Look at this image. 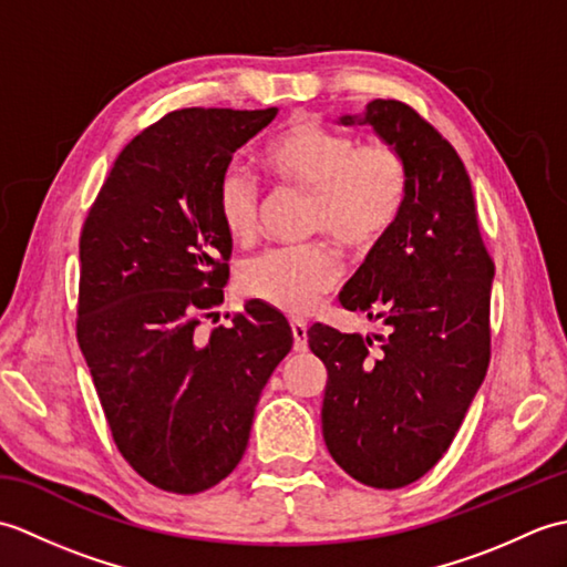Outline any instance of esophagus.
Masks as SVG:
<instances>
[{
	"label": "esophagus",
	"mask_w": 567,
	"mask_h": 567,
	"mask_svg": "<svg viewBox=\"0 0 567 567\" xmlns=\"http://www.w3.org/2000/svg\"><path fill=\"white\" fill-rule=\"evenodd\" d=\"M292 327V336H295V351L297 353H305L307 351V321L305 319H292L290 321Z\"/></svg>",
	"instance_id": "1"
}]
</instances>
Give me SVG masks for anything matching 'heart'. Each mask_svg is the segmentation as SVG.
<instances>
[{
  "mask_svg": "<svg viewBox=\"0 0 567 567\" xmlns=\"http://www.w3.org/2000/svg\"><path fill=\"white\" fill-rule=\"evenodd\" d=\"M262 163L285 185L309 195L307 228L363 250L390 231L406 192V167L388 143H360L319 124H299L275 138ZM260 192L248 171L226 167L216 185V214L238 244L256 236ZM343 262L327 240L270 248L244 262L238 285L275 309L309 311L341 280Z\"/></svg>",
  "mask_w": 567,
  "mask_h": 567,
  "instance_id": "1",
  "label": "heart"
}]
</instances>
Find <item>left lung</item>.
<instances>
[{"mask_svg": "<svg viewBox=\"0 0 567 567\" xmlns=\"http://www.w3.org/2000/svg\"><path fill=\"white\" fill-rule=\"evenodd\" d=\"M339 124L372 126L400 153L406 192L390 231L339 295L390 333L370 348V336L323 323L307 331L329 372L321 431L348 475L396 489L441 461L485 380L495 265L463 161L412 106L372 100Z\"/></svg>", "mask_w": 567, "mask_h": 567, "instance_id": "8db88e82", "label": "left lung"}]
</instances>
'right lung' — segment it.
Returning <instances> with one entry per match:
<instances>
[{"label":"right lung","mask_w":567,"mask_h":567,"mask_svg":"<svg viewBox=\"0 0 567 567\" xmlns=\"http://www.w3.org/2000/svg\"><path fill=\"white\" fill-rule=\"evenodd\" d=\"M275 114L163 116L118 153L82 228L80 351L116 449L165 492L197 495L231 473L292 348L290 323L256 299L228 329L197 333L224 299L231 256L216 185Z\"/></svg>","instance_id":"right-lung-1"}]
</instances>
